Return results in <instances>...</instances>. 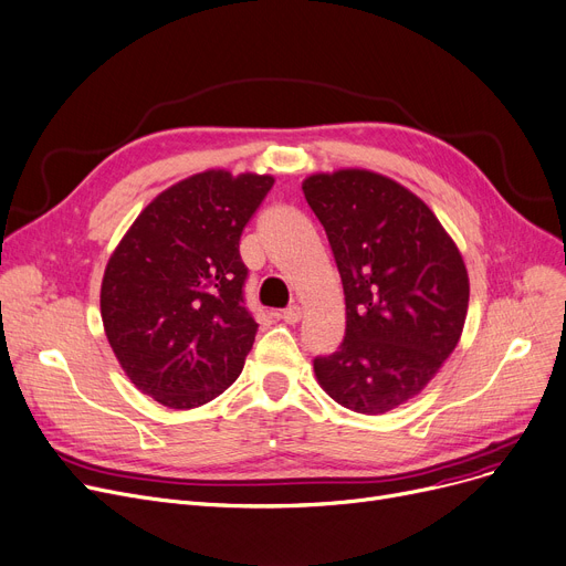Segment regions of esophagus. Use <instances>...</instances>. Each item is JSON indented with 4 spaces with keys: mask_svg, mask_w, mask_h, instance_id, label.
<instances>
[{
    "mask_svg": "<svg viewBox=\"0 0 566 566\" xmlns=\"http://www.w3.org/2000/svg\"><path fill=\"white\" fill-rule=\"evenodd\" d=\"M280 318L284 324H298L301 322V307L298 305H289L286 310L280 312Z\"/></svg>",
    "mask_w": 566,
    "mask_h": 566,
    "instance_id": "1",
    "label": "esophagus"
}]
</instances>
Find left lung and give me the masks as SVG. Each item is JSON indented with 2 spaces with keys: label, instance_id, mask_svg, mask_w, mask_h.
<instances>
[{
  "label": "left lung",
  "instance_id": "left-lung-1",
  "mask_svg": "<svg viewBox=\"0 0 566 566\" xmlns=\"http://www.w3.org/2000/svg\"><path fill=\"white\" fill-rule=\"evenodd\" d=\"M303 193L326 229L347 328L314 358L328 396L384 413L419 396L462 335L470 277L434 212L400 182L363 168L316 174Z\"/></svg>",
  "mask_w": 566,
  "mask_h": 566
}]
</instances>
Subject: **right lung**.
<instances>
[{
  "mask_svg": "<svg viewBox=\"0 0 566 566\" xmlns=\"http://www.w3.org/2000/svg\"><path fill=\"white\" fill-rule=\"evenodd\" d=\"M273 185V176L196 174L161 191L108 259L111 349L164 407H201L242 373L259 324L244 307L240 235Z\"/></svg>",
  "mask_w": 566,
  "mask_h": 566,
  "instance_id": "obj_1",
  "label": "right lung"
}]
</instances>
